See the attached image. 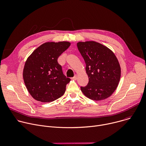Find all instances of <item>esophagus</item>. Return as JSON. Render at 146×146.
I'll use <instances>...</instances> for the list:
<instances>
[{"label":"esophagus","mask_w":146,"mask_h":146,"mask_svg":"<svg viewBox=\"0 0 146 146\" xmlns=\"http://www.w3.org/2000/svg\"><path fill=\"white\" fill-rule=\"evenodd\" d=\"M77 75H75L73 77H72V79L74 80H77Z\"/></svg>","instance_id":"1"}]
</instances>
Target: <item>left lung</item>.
I'll use <instances>...</instances> for the list:
<instances>
[{
	"label": "left lung",
	"mask_w": 146,
	"mask_h": 146,
	"mask_svg": "<svg viewBox=\"0 0 146 146\" xmlns=\"http://www.w3.org/2000/svg\"><path fill=\"white\" fill-rule=\"evenodd\" d=\"M77 48L84 59L89 82L81 90L87 97L100 100L109 97L117 88L121 68L114 54L95 41L78 42Z\"/></svg>",
	"instance_id": "1"
}]
</instances>
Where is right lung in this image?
<instances>
[{
	"instance_id": "right-lung-1",
	"label": "right lung",
	"mask_w": 146,
	"mask_h": 146,
	"mask_svg": "<svg viewBox=\"0 0 146 146\" xmlns=\"http://www.w3.org/2000/svg\"><path fill=\"white\" fill-rule=\"evenodd\" d=\"M70 45L68 41L45 43L27 59L23 78L28 91L35 99L50 102L64 94L70 79L64 74L58 58Z\"/></svg>"
}]
</instances>
